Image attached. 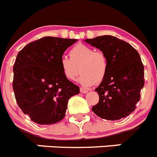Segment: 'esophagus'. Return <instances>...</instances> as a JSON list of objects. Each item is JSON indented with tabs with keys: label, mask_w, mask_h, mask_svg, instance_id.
Instances as JSON below:
<instances>
[{
	"label": "esophagus",
	"mask_w": 157,
	"mask_h": 157,
	"mask_svg": "<svg viewBox=\"0 0 157 157\" xmlns=\"http://www.w3.org/2000/svg\"><path fill=\"white\" fill-rule=\"evenodd\" d=\"M87 92H88V90H85V89H82V88H80V93H82V94H86Z\"/></svg>",
	"instance_id": "obj_1"
}]
</instances>
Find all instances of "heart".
<instances>
[{
	"label": "heart",
	"instance_id": "heart-1",
	"mask_svg": "<svg viewBox=\"0 0 157 157\" xmlns=\"http://www.w3.org/2000/svg\"><path fill=\"white\" fill-rule=\"evenodd\" d=\"M59 67L67 79L74 81L81 72L78 82L85 87L100 83L106 77L109 61L103 52H96L94 48L78 44L70 51V58L63 56Z\"/></svg>",
	"mask_w": 157,
	"mask_h": 157
}]
</instances>
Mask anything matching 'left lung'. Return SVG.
<instances>
[{
	"mask_svg": "<svg viewBox=\"0 0 157 157\" xmlns=\"http://www.w3.org/2000/svg\"><path fill=\"white\" fill-rule=\"evenodd\" d=\"M107 56L109 70L95 91L99 102L92 111L101 119L118 120L134 112L144 86V66L139 53L126 41L111 35L86 39Z\"/></svg>",
	"mask_w": 157,
	"mask_h": 157,
	"instance_id": "left-lung-1",
	"label": "left lung"
}]
</instances>
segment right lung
Returning <instances> with one entry per match:
<instances>
[{"mask_svg":"<svg viewBox=\"0 0 157 157\" xmlns=\"http://www.w3.org/2000/svg\"><path fill=\"white\" fill-rule=\"evenodd\" d=\"M76 41L44 37L18 53L12 86L18 105L31 121L40 125L58 123L70 98L79 94V87L67 79L59 67L63 52Z\"/></svg>","mask_w":157,"mask_h":157,"instance_id":"add662e5","label":"right lung"}]
</instances>
